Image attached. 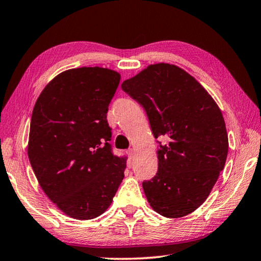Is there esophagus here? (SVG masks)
<instances>
[{
	"instance_id": "1",
	"label": "esophagus",
	"mask_w": 261,
	"mask_h": 261,
	"mask_svg": "<svg viewBox=\"0 0 261 261\" xmlns=\"http://www.w3.org/2000/svg\"><path fill=\"white\" fill-rule=\"evenodd\" d=\"M127 154H128V159H129V166L132 164V161L134 160V150H133V148H130V150H128L127 151Z\"/></svg>"
}]
</instances>
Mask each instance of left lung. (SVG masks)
I'll return each instance as SVG.
<instances>
[{
    "label": "left lung",
    "instance_id": "left-lung-1",
    "mask_svg": "<svg viewBox=\"0 0 261 261\" xmlns=\"http://www.w3.org/2000/svg\"><path fill=\"white\" fill-rule=\"evenodd\" d=\"M121 89L136 100L155 138V177L143 182L147 201L159 214L177 219L208 197L225 166L228 140L219 106L194 76L172 64L148 65L125 80Z\"/></svg>",
    "mask_w": 261,
    "mask_h": 261
}]
</instances>
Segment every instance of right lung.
<instances>
[{
  "instance_id": "right-lung-1",
  "label": "right lung",
  "mask_w": 261,
  "mask_h": 261,
  "mask_svg": "<svg viewBox=\"0 0 261 261\" xmlns=\"http://www.w3.org/2000/svg\"><path fill=\"white\" fill-rule=\"evenodd\" d=\"M120 74L80 67L58 74L33 110L28 156L41 189L64 214L92 220L107 211L126 158L111 152L108 107Z\"/></svg>"
}]
</instances>
